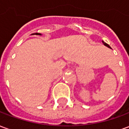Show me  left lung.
<instances>
[{
  "mask_svg": "<svg viewBox=\"0 0 129 129\" xmlns=\"http://www.w3.org/2000/svg\"><path fill=\"white\" fill-rule=\"evenodd\" d=\"M102 43H103V44H104V45H105V46H106V47H108V48H111V47H110V45H108V44H107L106 43L104 42V41H102Z\"/></svg>",
  "mask_w": 129,
  "mask_h": 129,
  "instance_id": "1",
  "label": "left lung"
}]
</instances>
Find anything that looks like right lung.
<instances>
[{"instance_id": "1", "label": "right lung", "mask_w": 129, "mask_h": 129, "mask_svg": "<svg viewBox=\"0 0 129 129\" xmlns=\"http://www.w3.org/2000/svg\"><path fill=\"white\" fill-rule=\"evenodd\" d=\"M36 34V35H41V34H40V33H34V34Z\"/></svg>"}]
</instances>
